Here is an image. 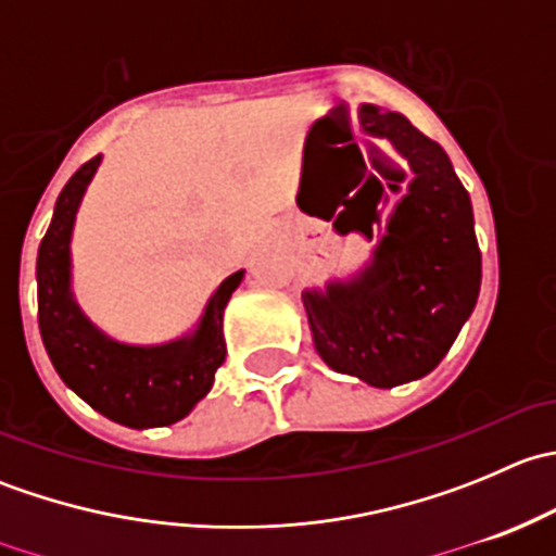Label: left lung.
<instances>
[{
    "label": "left lung",
    "instance_id": "1",
    "mask_svg": "<svg viewBox=\"0 0 556 556\" xmlns=\"http://www.w3.org/2000/svg\"><path fill=\"white\" fill-rule=\"evenodd\" d=\"M361 123L406 155L414 182L379 231L371 266L355 282L304 293V306L333 371L395 387L430 374L450 352L479 299L481 252L468 190L444 148L397 112L363 104ZM357 228L374 239V223Z\"/></svg>",
    "mask_w": 556,
    "mask_h": 556
}]
</instances>
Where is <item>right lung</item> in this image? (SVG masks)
<instances>
[{"label": "right lung", "instance_id": "obj_1", "mask_svg": "<svg viewBox=\"0 0 556 556\" xmlns=\"http://www.w3.org/2000/svg\"><path fill=\"white\" fill-rule=\"evenodd\" d=\"M99 161L102 155L86 161L72 174L39 244V333L59 377L88 406L128 428H159L182 419L215 382V371L226 361L223 312L244 271L231 274L215 290L199 330L190 339L164 346H126L99 333L70 293L72 226Z\"/></svg>", "mask_w": 556, "mask_h": 556}]
</instances>
